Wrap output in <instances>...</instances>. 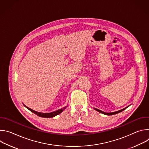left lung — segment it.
Here are the masks:
<instances>
[{
  "instance_id": "left-lung-1",
  "label": "left lung",
  "mask_w": 149,
  "mask_h": 149,
  "mask_svg": "<svg viewBox=\"0 0 149 149\" xmlns=\"http://www.w3.org/2000/svg\"><path fill=\"white\" fill-rule=\"evenodd\" d=\"M129 107V106H128ZM127 107H125V108H124V109H122V110H119V111H116V112H113V113H104V112H103V111H101V110H98V109H95V110H96L97 111H98V112H100V113H102V114H105V115H108V116H111V115H114V114H117V113H120V112H121V111H123V110H124L125 109H126Z\"/></svg>"
}]
</instances>
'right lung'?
Instances as JSON below:
<instances>
[{"label": "right lung", "instance_id": "add662e5", "mask_svg": "<svg viewBox=\"0 0 149 149\" xmlns=\"http://www.w3.org/2000/svg\"><path fill=\"white\" fill-rule=\"evenodd\" d=\"M25 107H26L31 111H32V113H35L37 116H38L39 117H44V118H51V117H54V116L60 114L61 113H62L63 110H64V109H65V108H66V107H65L64 108H62L61 109H59V110H58L57 111H54V112H52V113H38L37 111H34V110L28 108V107H26V106H25Z\"/></svg>", "mask_w": 149, "mask_h": 149}]
</instances>
